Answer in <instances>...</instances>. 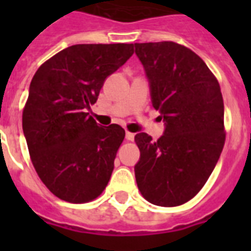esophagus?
Here are the masks:
<instances>
[{"mask_svg": "<svg viewBox=\"0 0 251 251\" xmlns=\"http://www.w3.org/2000/svg\"><path fill=\"white\" fill-rule=\"evenodd\" d=\"M126 140H127V141H133V140H134V134H133V133H130V131H126Z\"/></svg>", "mask_w": 251, "mask_h": 251, "instance_id": "34e87169", "label": "esophagus"}]
</instances>
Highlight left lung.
Wrapping results in <instances>:
<instances>
[{
    "mask_svg": "<svg viewBox=\"0 0 251 251\" xmlns=\"http://www.w3.org/2000/svg\"><path fill=\"white\" fill-rule=\"evenodd\" d=\"M145 68L153 107L165 122L157 141L147 133L134 137L140 161L138 189L152 204L176 207L203 188L226 140L221 86L201 59L174 41L136 43Z\"/></svg>",
    "mask_w": 251,
    "mask_h": 251,
    "instance_id": "8db88e82",
    "label": "left lung"
}]
</instances>
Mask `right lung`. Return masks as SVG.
Returning a JSON list of instances; mask_svg holds the SVG:
<instances>
[{
  "instance_id": "1",
  "label": "right lung",
  "mask_w": 251,
  "mask_h": 251,
  "mask_svg": "<svg viewBox=\"0 0 251 251\" xmlns=\"http://www.w3.org/2000/svg\"><path fill=\"white\" fill-rule=\"evenodd\" d=\"M133 55V44H76L39 67L23 111L30 160L59 199L87 203L109 183L125 138L117 124L99 126L87 110L106 77Z\"/></svg>"
}]
</instances>
